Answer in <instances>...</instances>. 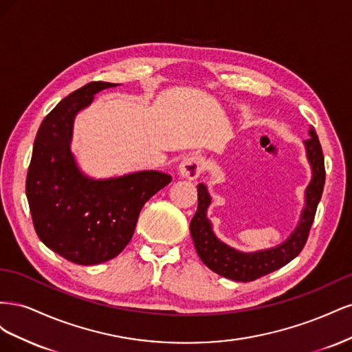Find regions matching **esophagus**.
Masks as SVG:
<instances>
[{"instance_id": "esophagus-1", "label": "esophagus", "mask_w": 352, "mask_h": 352, "mask_svg": "<svg viewBox=\"0 0 352 352\" xmlns=\"http://www.w3.org/2000/svg\"><path fill=\"white\" fill-rule=\"evenodd\" d=\"M204 158L201 155H189L184 158V162L179 166V173L182 177L189 180H195L202 172H204Z\"/></svg>"}]
</instances>
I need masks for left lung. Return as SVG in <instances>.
<instances>
[{
  "instance_id": "obj_1",
  "label": "left lung",
  "mask_w": 352,
  "mask_h": 352,
  "mask_svg": "<svg viewBox=\"0 0 352 352\" xmlns=\"http://www.w3.org/2000/svg\"><path fill=\"white\" fill-rule=\"evenodd\" d=\"M308 135L310 138L304 141V146L308 163L311 166V180L304 192L305 204L294 232L273 248L243 252L221 242L212 232V225L207 217V210L211 204L208 189L204 184L197 186L198 208L190 220L189 229L199 258L210 270L236 282H251L283 267L302 251L323 194L326 177L322 145L313 126Z\"/></svg>"
}]
</instances>
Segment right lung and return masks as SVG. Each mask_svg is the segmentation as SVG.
I'll return each instance as SVG.
<instances>
[{"mask_svg":"<svg viewBox=\"0 0 352 352\" xmlns=\"http://www.w3.org/2000/svg\"><path fill=\"white\" fill-rule=\"evenodd\" d=\"M117 85L91 82L60 101L39 126L28 170L26 197L39 239L82 265L119 255L145 202L172 180L157 170L94 179L79 168L70 150L74 117L95 94Z\"/></svg>","mask_w":352,"mask_h":352,"instance_id":"add662e5","label":"right lung"}]
</instances>
